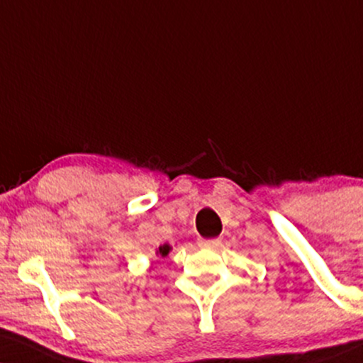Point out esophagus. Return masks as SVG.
<instances>
[{"label": "esophagus", "instance_id": "34e87169", "mask_svg": "<svg viewBox=\"0 0 363 363\" xmlns=\"http://www.w3.org/2000/svg\"><path fill=\"white\" fill-rule=\"evenodd\" d=\"M221 243L220 238H209V240H203L199 238V245L201 247H208V248H213V247H218Z\"/></svg>", "mask_w": 363, "mask_h": 363}]
</instances>
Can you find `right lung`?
Here are the masks:
<instances>
[{"label": "right lung", "instance_id": "add662e5", "mask_svg": "<svg viewBox=\"0 0 363 363\" xmlns=\"http://www.w3.org/2000/svg\"><path fill=\"white\" fill-rule=\"evenodd\" d=\"M170 250H172V247H170L169 243H164V245H160L159 248H157L155 255H159V257H167Z\"/></svg>", "mask_w": 363, "mask_h": 363}]
</instances>
